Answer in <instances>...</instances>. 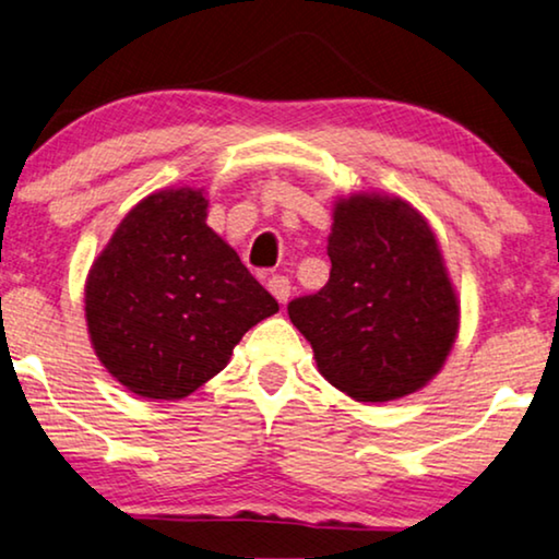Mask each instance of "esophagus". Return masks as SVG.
Segmentation results:
<instances>
[{
    "label": "esophagus",
    "instance_id": "34e87169",
    "mask_svg": "<svg viewBox=\"0 0 559 559\" xmlns=\"http://www.w3.org/2000/svg\"><path fill=\"white\" fill-rule=\"evenodd\" d=\"M267 292H271L281 304H286L288 296H292V284H288L286 275H273V278H267Z\"/></svg>",
    "mask_w": 559,
    "mask_h": 559
}]
</instances>
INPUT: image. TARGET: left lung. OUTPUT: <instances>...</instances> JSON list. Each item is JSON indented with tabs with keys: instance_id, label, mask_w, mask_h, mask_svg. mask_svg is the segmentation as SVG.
Here are the masks:
<instances>
[{
	"instance_id": "1",
	"label": "left lung",
	"mask_w": 559,
	"mask_h": 559,
	"mask_svg": "<svg viewBox=\"0 0 559 559\" xmlns=\"http://www.w3.org/2000/svg\"><path fill=\"white\" fill-rule=\"evenodd\" d=\"M322 292L288 304L319 373L362 404L404 399L440 373L460 299L427 217L381 191L340 197Z\"/></svg>"
}]
</instances>
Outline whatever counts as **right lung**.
Listing matches in <instances>:
<instances>
[{
	"label": "right lung",
	"mask_w": 559,
	"mask_h": 559,
	"mask_svg": "<svg viewBox=\"0 0 559 559\" xmlns=\"http://www.w3.org/2000/svg\"><path fill=\"white\" fill-rule=\"evenodd\" d=\"M204 189L138 202L88 267V340L135 396L176 401L219 373L242 334L278 311L242 260L206 225Z\"/></svg>",
	"instance_id": "1"
}]
</instances>
